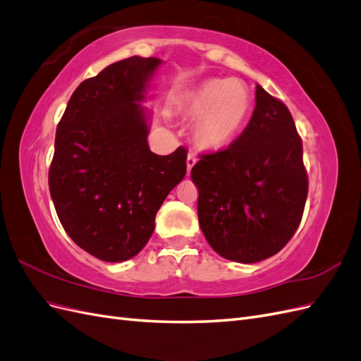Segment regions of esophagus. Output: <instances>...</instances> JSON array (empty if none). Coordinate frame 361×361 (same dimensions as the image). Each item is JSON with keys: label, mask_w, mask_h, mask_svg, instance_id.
<instances>
[{"label": "esophagus", "mask_w": 361, "mask_h": 361, "mask_svg": "<svg viewBox=\"0 0 361 361\" xmlns=\"http://www.w3.org/2000/svg\"><path fill=\"white\" fill-rule=\"evenodd\" d=\"M186 163H188V173H190L192 168L195 166V164H197V157H195V154H192V152H189V154H188V160H186Z\"/></svg>", "instance_id": "obj_1"}]
</instances>
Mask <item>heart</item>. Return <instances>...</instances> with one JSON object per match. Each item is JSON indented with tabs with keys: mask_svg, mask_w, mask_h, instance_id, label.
Here are the masks:
<instances>
[{
	"mask_svg": "<svg viewBox=\"0 0 361 361\" xmlns=\"http://www.w3.org/2000/svg\"><path fill=\"white\" fill-rule=\"evenodd\" d=\"M250 90L234 78L204 81L181 101V110L197 122L195 139L209 151H221L240 135L251 113Z\"/></svg>",
	"mask_w": 361,
	"mask_h": 361,
	"instance_id": "1",
	"label": "heart"
}]
</instances>
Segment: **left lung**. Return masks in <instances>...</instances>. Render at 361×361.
I'll list each match as a JSON object with an SVG mask.
<instances>
[{
    "label": "left lung",
    "mask_w": 361,
    "mask_h": 361,
    "mask_svg": "<svg viewBox=\"0 0 361 361\" xmlns=\"http://www.w3.org/2000/svg\"><path fill=\"white\" fill-rule=\"evenodd\" d=\"M198 219L224 259L257 263L281 251L302 219L308 177L302 140L283 101L255 87V109L225 149L202 154L190 172Z\"/></svg>",
    "instance_id": "left-lung-1"
}]
</instances>
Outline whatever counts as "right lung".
Returning <instances> with one entry per match:
<instances>
[{
    "mask_svg": "<svg viewBox=\"0 0 361 361\" xmlns=\"http://www.w3.org/2000/svg\"><path fill=\"white\" fill-rule=\"evenodd\" d=\"M160 65L139 56L111 63L75 89L57 126L51 198L69 238L102 262L142 251L163 201L186 175V148L157 156L148 147L139 102Z\"/></svg>",
    "mask_w": 361,
    "mask_h": 361,
    "instance_id": "add662e5",
    "label": "right lung"
}]
</instances>
